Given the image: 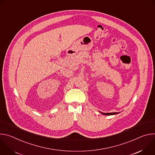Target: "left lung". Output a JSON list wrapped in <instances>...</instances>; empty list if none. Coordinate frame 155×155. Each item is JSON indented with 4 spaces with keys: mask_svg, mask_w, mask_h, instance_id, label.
<instances>
[{
    "mask_svg": "<svg viewBox=\"0 0 155 155\" xmlns=\"http://www.w3.org/2000/svg\"><path fill=\"white\" fill-rule=\"evenodd\" d=\"M100 113H101L102 115H116V114H118L119 112H112V113H103L100 112Z\"/></svg>",
    "mask_w": 155,
    "mask_h": 155,
    "instance_id": "obj_1",
    "label": "left lung"
}]
</instances>
